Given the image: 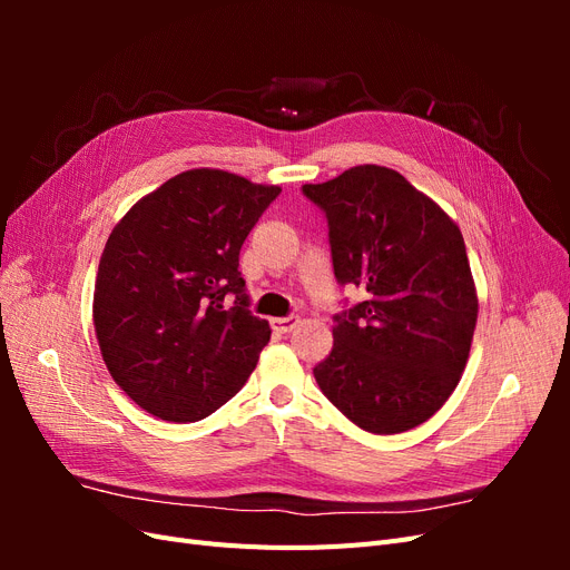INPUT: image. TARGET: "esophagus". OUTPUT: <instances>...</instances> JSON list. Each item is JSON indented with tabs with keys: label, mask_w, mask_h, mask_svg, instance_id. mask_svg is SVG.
<instances>
[{
	"label": "esophagus",
	"mask_w": 570,
	"mask_h": 570,
	"mask_svg": "<svg viewBox=\"0 0 570 570\" xmlns=\"http://www.w3.org/2000/svg\"><path fill=\"white\" fill-rule=\"evenodd\" d=\"M299 323V318L297 316H283V318H271V327L275 333H281V335H285V333H289L292 327H295Z\"/></svg>",
	"instance_id": "34e87169"
}]
</instances>
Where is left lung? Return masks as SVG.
<instances>
[{
  "label": "left lung",
  "instance_id": "obj_1",
  "mask_svg": "<svg viewBox=\"0 0 570 570\" xmlns=\"http://www.w3.org/2000/svg\"><path fill=\"white\" fill-rule=\"evenodd\" d=\"M327 220L335 281L364 302L333 316L321 392L354 425L394 435L450 400L471 352L478 297L456 223L385 166L304 185Z\"/></svg>",
  "mask_w": 570,
  "mask_h": 570
}]
</instances>
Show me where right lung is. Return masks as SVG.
<instances>
[{"label": "right lung", "mask_w": 570, "mask_h": 570, "mask_svg": "<svg viewBox=\"0 0 570 570\" xmlns=\"http://www.w3.org/2000/svg\"><path fill=\"white\" fill-rule=\"evenodd\" d=\"M278 195V185L195 168L142 197L111 230L95 333L116 385L151 416L202 421L247 383L271 327L249 312L239 249Z\"/></svg>", "instance_id": "add662e5"}]
</instances>
